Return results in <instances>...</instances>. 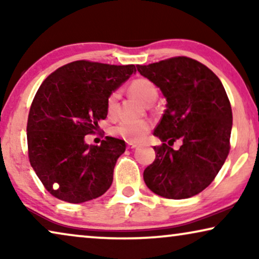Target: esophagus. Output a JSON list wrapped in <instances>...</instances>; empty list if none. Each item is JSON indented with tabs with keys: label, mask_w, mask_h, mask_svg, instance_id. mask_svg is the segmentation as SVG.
<instances>
[{
	"label": "esophagus",
	"mask_w": 259,
	"mask_h": 259,
	"mask_svg": "<svg viewBox=\"0 0 259 259\" xmlns=\"http://www.w3.org/2000/svg\"><path fill=\"white\" fill-rule=\"evenodd\" d=\"M137 146H138V144H136V143H127V147L131 148V150H132V148H136Z\"/></svg>",
	"instance_id": "esophagus-1"
}]
</instances>
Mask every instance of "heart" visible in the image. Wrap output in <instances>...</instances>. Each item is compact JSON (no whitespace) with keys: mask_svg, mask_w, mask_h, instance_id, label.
<instances>
[{"mask_svg":"<svg viewBox=\"0 0 259 259\" xmlns=\"http://www.w3.org/2000/svg\"><path fill=\"white\" fill-rule=\"evenodd\" d=\"M130 92L134 97L139 99L145 104H150L157 98L158 91L155 84L151 80L145 77L134 79L130 84ZM119 93L112 92L106 101V109L108 116H114L116 113V102H118ZM151 122L148 121H121L111 130L113 136L121 138L128 143H139L147 136L151 131Z\"/></svg>","mask_w":259,"mask_h":259,"instance_id":"1","label":"heart"}]
</instances>
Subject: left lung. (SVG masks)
Returning a JSON list of instances; mask_svg holds the SVG:
<instances>
[{
    "label": "left lung",
    "mask_w": 259,
    "mask_h": 259,
    "mask_svg": "<svg viewBox=\"0 0 259 259\" xmlns=\"http://www.w3.org/2000/svg\"><path fill=\"white\" fill-rule=\"evenodd\" d=\"M160 88L167 105L154 130L162 141L144 171L148 189L168 199L196 196L213 182L230 152L232 111L221 80L187 56L137 66ZM180 139L178 151L169 147ZM168 142V144H166Z\"/></svg>",
    "instance_id": "1"
}]
</instances>
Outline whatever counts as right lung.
<instances>
[{
  "label": "right lung",
  "mask_w": 259,
  "mask_h": 259,
  "mask_svg": "<svg viewBox=\"0 0 259 259\" xmlns=\"http://www.w3.org/2000/svg\"><path fill=\"white\" fill-rule=\"evenodd\" d=\"M136 72L134 65L79 60L41 83L28 115V157L52 196L77 204L111 187L125 141L106 137L98 146L84 143V136L98 131V122L107 116L108 95Z\"/></svg>",
  "instance_id": "add662e5"
}]
</instances>
